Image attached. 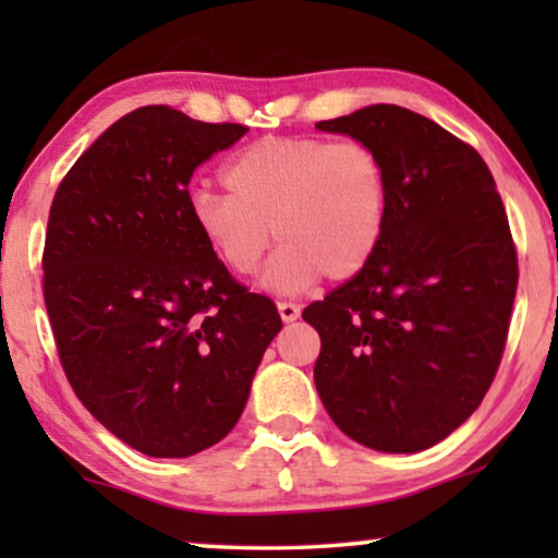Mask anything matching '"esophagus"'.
Returning <instances> with one entry per match:
<instances>
[{"mask_svg":"<svg viewBox=\"0 0 558 558\" xmlns=\"http://www.w3.org/2000/svg\"><path fill=\"white\" fill-rule=\"evenodd\" d=\"M278 314H280V318H283L286 324H291V322H295V318L301 316V306H299V303L283 301V303H278Z\"/></svg>","mask_w":558,"mask_h":558,"instance_id":"34e87169","label":"esophagus"}]
</instances>
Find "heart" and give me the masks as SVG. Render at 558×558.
I'll return each instance as SVG.
<instances>
[{"mask_svg": "<svg viewBox=\"0 0 558 558\" xmlns=\"http://www.w3.org/2000/svg\"><path fill=\"white\" fill-rule=\"evenodd\" d=\"M229 193L196 191L191 225L234 275L255 270L275 240L263 286L301 293L322 275L344 283L373 263L390 206L388 168L356 140L263 137L225 166Z\"/></svg>", "mask_w": 558, "mask_h": 558, "instance_id": "b5f03b06", "label": "heart"}]
</instances>
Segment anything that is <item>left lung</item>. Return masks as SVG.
<instances>
[{
  "mask_svg": "<svg viewBox=\"0 0 558 558\" xmlns=\"http://www.w3.org/2000/svg\"><path fill=\"white\" fill-rule=\"evenodd\" d=\"M377 150L390 178L373 263L303 311L322 337L316 390L349 439L413 454L447 439L500 367L518 255L480 153L396 104L324 119Z\"/></svg>",
  "mask_w": 558,
  "mask_h": 558,
  "instance_id": "obj_1",
  "label": "left lung"
}]
</instances>
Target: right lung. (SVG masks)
Instances as JSON below:
<instances>
[{
    "label": "right lung",
    "mask_w": 558,
    "mask_h": 558,
    "mask_svg": "<svg viewBox=\"0 0 558 558\" xmlns=\"http://www.w3.org/2000/svg\"><path fill=\"white\" fill-rule=\"evenodd\" d=\"M244 132L140 107L73 162L50 206L43 295L63 373L88 413L147 457L225 439L283 326L189 217L193 170Z\"/></svg>",
    "instance_id": "obj_1"
}]
</instances>
